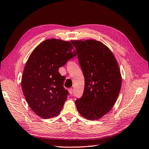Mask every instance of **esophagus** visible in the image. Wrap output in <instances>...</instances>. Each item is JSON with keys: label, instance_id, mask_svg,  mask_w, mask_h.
<instances>
[{"label": "esophagus", "instance_id": "obj_1", "mask_svg": "<svg viewBox=\"0 0 149 149\" xmlns=\"http://www.w3.org/2000/svg\"><path fill=\"white\" fill-rule=\"evenodd\" d=\"M68 92H69V93H70V94H71L72 93V89L71 88H70V89H68Z\"/></svg>", "mask_w": 149, "mask_h": 149}]
</instances>
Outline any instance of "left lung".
Segmentation results:
<instances>
[{
  "label": "left lung",
  "instance_id": "8db88e82",
  "mask_svg": "<svg viewBox=\"0 0 149 149\" xmlns=\"http://www.w3.org/2000/svg\"><path fill=\"white\" fill-rule=\"evenodd\" d=\"M85 78L83 96L75 101L77 110L89 120L109 112L120 92L122 78L113 53L95 40H72Z\"/></svg>",
  "mask_w": 149,
  "mask_h": 149
}]
</instances>
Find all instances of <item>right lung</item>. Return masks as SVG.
<instances>
[{
  "mask_svg": "<svg viewBox=\"0 0 149 149\" xmlns=\"http://www.w3.org/2000/svg\"><path fill=\"white\" fill-rule=\"evenodd\" d=\"M75 56L72 40L52 38L40 43L28 57L21 87L28 106L39 117H56L62 110L68 92L63 86L65 77L58 71Z\"/></svg>",
  "mask_w": 149,
  "mask_h": 149,
  "instance_id": "right-lung-1",
  "label": "right lung"
}]
</instances>
